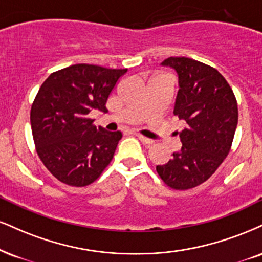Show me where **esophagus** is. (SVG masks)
<instances>
[{
    "mask_svg": "<svg viewBox=\"0 0 262 262\" xmlns=\"http://www.w3.org/2000/svg\"><path fill=\"white\" fill-rule=\"evenodd\" d=\"M137 137L139 138V140L141 141V143H144V144H146V145H150V144L154 143V140L149 139V138H145V137H143V135H140V134H138Z\"/></svg>",
    "mask_w": 262,
    "mask_h": 262,
    "instance_id": "1",
    "label": "esophagus"
}]
</instances>
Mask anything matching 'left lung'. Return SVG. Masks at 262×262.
<instances>
[{
    "mask_svg": "<svg viewBox=\"0 0 262 262\" xmlns=\"http://www.w3.org/2000/svg\"><path fill=\"white\" fill-rule=\"evenodd\" d=\"M161 64L178 75L173 113L185 127L177 132L182 149L156 171L168 187L185 190L207 181L228 155L238 124L237 100L223 75L205 63L169 57Z\"/></svg>",
    "mask_w": 262,
    "mask_h": 262,
    "instance_id": "obj_1",
    "label": "left lung"
}]
</instances>
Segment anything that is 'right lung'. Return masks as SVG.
<instances>
[{
  "instance_id": "right-lung-1",
  "label": "right lung",
  "mask_w": 262,
  "mask_h": 262,
  "mask_svg": "<svg viewBox=\"0 0 262 262\" xmlns=\"http://www.w3.org/2000/svg\"><path fill=\"white\" fill-rule=\"evenodd\" d=\"M127 69L73 64L43 81L30 111L37 155L52 176L72 187L96 181L111 162L121 132L93 125V110L106 102Z\"/></svg>"
}]
</instances>
